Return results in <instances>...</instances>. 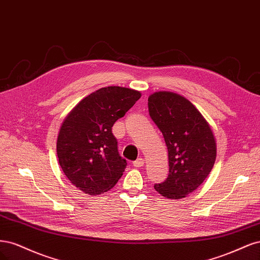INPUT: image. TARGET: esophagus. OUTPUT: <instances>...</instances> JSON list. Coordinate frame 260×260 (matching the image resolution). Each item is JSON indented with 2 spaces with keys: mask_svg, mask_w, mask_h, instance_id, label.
Listing matches in <instances>:
<instances>
[{
  "mask_svg": "<svg viewBox=\"0 0 260 260\" xmlns=\"http://www.w3.org/2000/svg\"><path fill=\"white\" fill-rule=\"evenodd\" d=\"M144 164H145V160L142 157H138L136 161L133 162L134 167H141V166H144Z\"/></svg>",
  "mask_w": 260,
  "mask_h": 260,
  "instance_id": "34e87169",
  "label": "esophagus"
}]
</instances>
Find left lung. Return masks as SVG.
<instances>
[{
  "mask_svg": "<svg viewBox=\"0 0 260 260\" xmlns=\"http://www.w3.org/2000/svg\"><path fill=\"white\" fill-rule=\"evenodd\" d=\"M150 118L163 134L170 173L154 189L167 199H181L201 186L216 160V141L208 123L188 99L171 91L148 98Z\"/></svg>",
  "mask_w": 260,
  "mask_h": 260,
  "instance_id": "1",
  "label": "left lung"
}]
</instances>
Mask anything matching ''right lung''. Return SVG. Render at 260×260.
I'll return each instance as SVG.
<instances>
[{"mask_svg": "<svg viewBox=\"0 0 260 260\" xmlns=\"http://www.w3.org/2000/svg\"><path fill=\"white\" fill-rule=\"evenodd\" d=\"M140 96L120 86L100 88L64 119L57 139L58 161L72 185L86 194H102L122 177L126 161L119 154L112 126Z\"/></svg>", "mask_w": 260, "mask_h": 260, "instance_id": "1", "label": "right lung"}]
</instances>
